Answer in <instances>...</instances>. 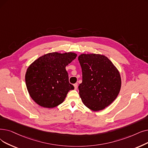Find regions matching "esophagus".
<instances>
[{"label": "esophagus", "instance_id": "34e87169", "mask_svg": "<svg viewBox=\"0 0 148 148\" xmlns=\"http://www.w3.org/2000/svg\"><path fill=\"white\" fill-rule=\"evenodd\" d=\"M74 89H77V86H78L77 83H75V84H74Z\"/></svg>", "mask_w": 148, "mask_h": 148}]
</instances>
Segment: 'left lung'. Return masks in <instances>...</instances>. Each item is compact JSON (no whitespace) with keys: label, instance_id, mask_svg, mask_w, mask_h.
Masks as SVG:
<instances>
[{"label":"left lung","instance_id":"left-lung-1","mask_svg":"<svg viewBox=\"0 0 148 148\" xmlns=\"http://www.w3.org/2000/svg\"><path fill=\"white\" fill-rule=\"evenodd\" d=\"M78 59L82 71V83L79 90L83 104L94 111L104 110L120 91L119 71L103 55L82 54Z\"/></svg>","mask_w":148,"mask_h":148}]
</instances>
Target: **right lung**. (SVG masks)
<instances>
[{"instance_id": "right-lung-1", "label": "right lung", "mask_w": 148, "mask_h": 148, "mask_svg": "<svg viewBox=\"0 0 148 148\" xmlns=\"http://www.w3.org/2000/svg\"><path fill=\"white\" fill-rule=\"evenodd\" d=\"M76 57L71 52L50 53L29 66L25 82L30 97L37 104L43 108H54L63 103L69 91L74 89L69 82L65 68Z\"/></svg>"}]
</instances>
